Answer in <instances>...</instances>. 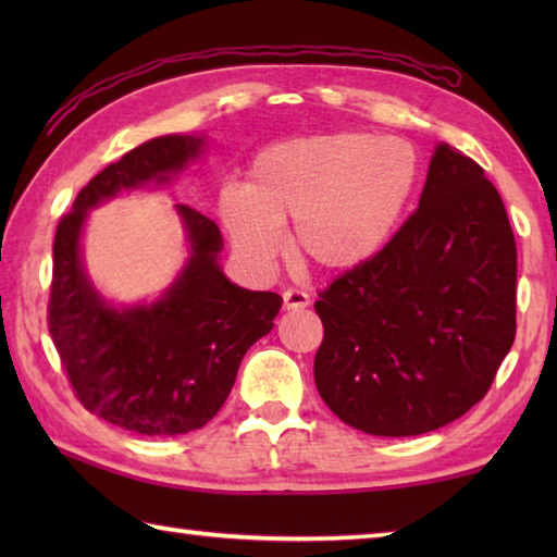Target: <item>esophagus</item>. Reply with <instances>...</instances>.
<instances>
[{"instance_id":"34e87169","label":"esophagus","mask_w":557,"mask_h":557,"mask_svg":"<svg viewBox=\"0 0 557 557\" xmlns=\"http://www.w3.org/2000/svg\"><path fill=\"white\" fill-rule=\"evenodd\" d=\"M282 299H285L287 312H297V309L309 307V295H307V292L295 289V287L285 289V295H282Z\"/></svg>"}]
</instances>
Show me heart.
Returning <instances> with one entry per match:
<instances>
[{
    "label": "heart",
    "instance_id": "b5f03b06",
    "mask_svg": "<svg viewBox=\"0 0 557 557\" xmlns=\"http://www.w3.org/2000/svg\"><path fill=\"white\" fill-rule=\"evenodd\" d=\"M420 178L418 154L369 132L292 137L250 166L248 188L225 186L219 211L233 248L270 265L292 223V252L326 272L354 270L388 243Z\"/></svg>",
    "mask_w": 557,
    "mask_h": 557
}]
</instances>
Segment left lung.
Listing matches in <instances>:
<instances>
[{
    "mask_svg": "<svg viewBox=\"0 0 557 557\" xmlns=\"http://www.w3.org/2000/svg\"><path fill=\"white\" fill-rule=\"evenodd\" d=\"M314 309L317 391L346 425L410 437L474 408L516 336V240L484 169L440 143L418 211Z\"/></svg>",
    "mask_w": 557,
    "mask_h": 557,
    "instance_id": "obj_1",
    "label": "left lung"
}]
</instances>
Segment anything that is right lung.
Returning a JSON list of instances; mask_svg holds the SVG:
<instances>
[{
    "label": "right lung",
    "mask_w": 557,
    "mask_h": 557,
    "mask_svg": "<svg viewBox=\"0 0 557 557\" xmlns=\"http://www.w3.org/2000/svg\"><path fill=\"white\" fill-rule=\"evenodd\" d=\"M206 137L164 135L102 169L75 196L53 240L49 332L83 408L122 430L174 437L209 422L248 348L270 334L282 307L275 292L243 289L223 275L219 225L176 203L188 258L154 301L115 307L83 265L88 211L149 184H169L203 154Z\"/></svg>",
    "instance_id": "1"
}]
</instances>
